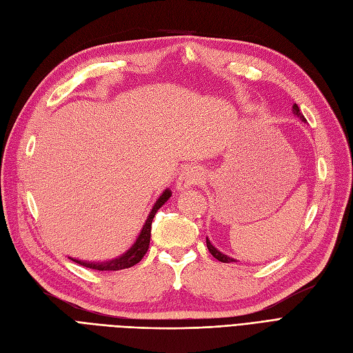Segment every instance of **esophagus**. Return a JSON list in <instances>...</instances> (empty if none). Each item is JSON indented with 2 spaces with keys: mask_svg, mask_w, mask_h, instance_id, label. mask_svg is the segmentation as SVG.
<instances>
[{
  "mask_svg": "<svg viewBox=\"0 0 353 353\" xmlns=\"http://www.w3.org/2000/svg\"><path fill=\"white\" fill-rule=\"evenodd\" d=\"M203 180V172L198 167H190L186 168L185 172H181L179 179H177V190L179 192H185L193 186H198L199 183H202Z\"/></svg>",
  "mask_w": 353,
  "mask_h": 353,
  "instance_id": "1",
  "label": "esophagus"
}]
</instances>
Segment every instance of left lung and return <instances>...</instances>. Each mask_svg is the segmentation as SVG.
I'll use <instances>...</instances> for the list:
<instances>
[{"instance_id": "left-lung-1", "label": "left lung", "mask_w": 353, "mask_h": 353, "mask_svg": "<svg viewBox=\"0 0 353 353\" xmlns=\"http://www.w3.org/2000/svg\"><path fill=\"white\" fill-rule=\"evenodd\" d=\"M292 110H294V113L299 117V119L301 121H304L305 122V117H304V114L299 112V108L296 106V104H294L292 106ZM206 247H208V250H210V253L216 259V260H219V262H223V263H231V262H237L236 259H232V257H230V256H227V254H224V253H221L219 250H216L215 247L211 244V241L208 240V237H206Z\"/></svg>"}]
</instances>
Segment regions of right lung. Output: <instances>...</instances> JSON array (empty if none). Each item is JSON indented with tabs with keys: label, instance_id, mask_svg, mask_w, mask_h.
<instances>
[{
	"label": "right lung",
	"instance_id": "1",
	"mask_svg": "<svg viewBox=\"0 0 353 353\" xmlns=\"http://www.w3.org/2000/svg\"><path fill=\"white\" fill-rule=\"evenodd\" d=\"M172 196V190L165 189L163 192L161 196L159 198V201L155 202V205L152 206V210L145 221V224H143L139 236L137 239V241L134 243V245L130 247V249L123 253L122 256H119L117 259L113 260H106V262H100V263H94V262H83V260H77L70 257L74 262H77L78 265H81L84 268H90V269H94V270H121V269H126V268H132L134 265L139 263L141 259L145 256V253L148 252V247H150V239H151V224H152V219L157 214V211L160 210V208L168 201V198Z\"/></svg>",
	"mask_w": 353,
	"mask_h": 353
}]
</instances>
